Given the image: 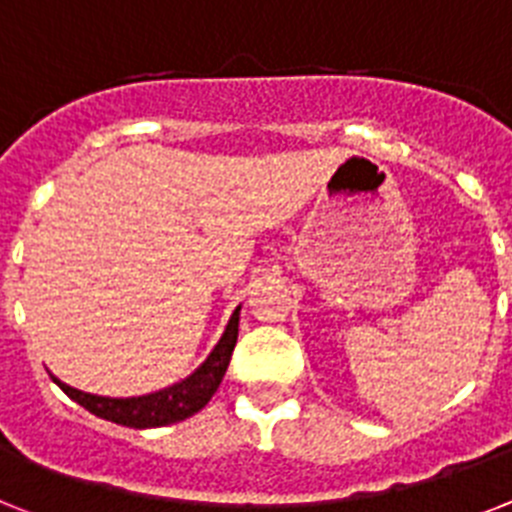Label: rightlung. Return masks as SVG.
<instances>
[{
    "mask_svg": "<svg viewBox=\"0 0 512 512\" xmlns=\"http://www.w3.org/2000/svg\"><path fill=\"white\" fill-rule=\"evenodd\" d=\"M239 312H242V304L231 312L223 336L218 338V343L213 346L208 359L192 375L174 382L169 388L156 390V393L135 395V398H109V395L85 393V390L72 388V385L59 380L57 375H51V380L57 382L59 388L70 395L72 401L80 403L90 414L106 419V422L122 424V427L132 429H153L184 422V419H190L197 411H203L205 403L216 395L218 385H221L223 375L229 369L236 338H239Z\"/></svg>",
    "mask_w": 512,
    "mask_h": 512,
    "instance_id": "obj_1",
    "label": "right lung"
}]
</instances>
